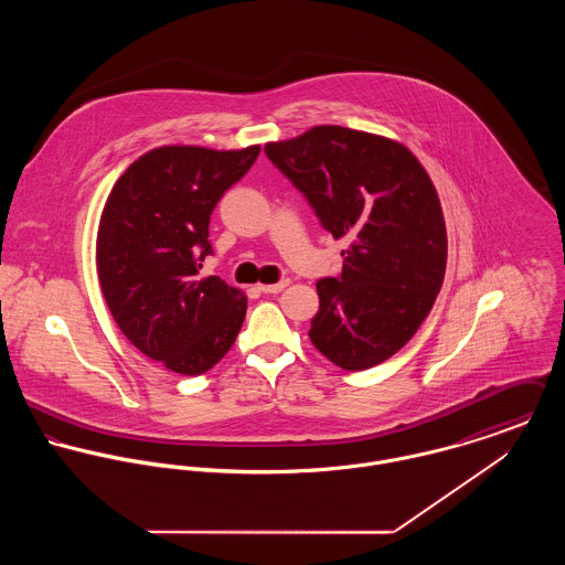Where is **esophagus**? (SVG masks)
Listing matches in <instances>:
<instances>
[{
  "instance_id": "1",
  "label": "esophagus",
  "mask_w": 565,
  "mask_h": 565,
  "mask_svg": "<svg viewBox=\"0 0 565 565\" xmlns=\"http://www.w3.org/2000/svg\"><path fill=\"white\" fill-rule=\"evenodd\" d=\"M287 285H289V280H280V282H276V285H260L258 289H260L263 294H280Z\"/></svg>"
}]
</instances>
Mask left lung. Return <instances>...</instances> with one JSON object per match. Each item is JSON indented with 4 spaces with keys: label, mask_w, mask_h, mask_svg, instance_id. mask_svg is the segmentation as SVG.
Returning a JSON list of instances; mask_svg holds the SVG:
<instances>
[{
    "label": "left lung",
    "mask_w": 565,
    "mask_h": 565,
    "mask_svg": "<svg viewBox=\"0 0 565 565\" xmlns=\"http://www.w3.org/2000/svg\"><path fill=\"white\" fill-rule=\"evenodd\" d=\"M265 154L311 202L323 228L350 243L339 278L318 282L309 337L348 372L394 356L430 313L448 237L437 189L401 141L316 126Z\"/></svg>",
    "instance_id": "obj_1"
}]
</instances>
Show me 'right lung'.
<instances>
[{"label":"right lung","instance_id":"add662e5","mask_svg":"<svg viewBox=\"0 0 565 565\" xmlns=\"http://www.w3.org/2000/svg\"><path fill=\"white\" fill-rule=\"evenodd\" d=\"M260 146H161L132 162L104 204L95 263L121 332L162 367L200 376L233 348L247 309L242 289L200 276L215 204Z\"/></svg>","mask_w":565,"mask_h":565}]
</instances>
